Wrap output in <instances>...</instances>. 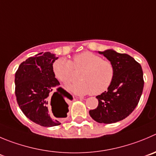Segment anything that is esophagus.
<instances>
[{
  "mask_svg": "<svg viewBox=\"0 0 156 156\" xmlns=\"http://www.w3.org/2000/svg\"><path fill=\"white\" fill-rule=\"evenodd\" d=\"M74 99H83L84 97H83V96H80V97H78V96H74Z\"/></svg>",
  "mask_w": 156,
  "mask_h": 156,
  "instance_id": "34e87169",
  "label": "esophagus"
}]
</instances>
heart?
<instances>
[{"mask_svg":"<svg viewBox=\"0 0 156 156\" xmlns=\"http://www.w3.org/2000/svg\"><path fill=\"white\" fill-rule=\"evenodd\" d=\"M82 71L80 81L69 84L67 89L77 95H99L104 93L112 83L115 75V67L108 60H103L95 53L89 51L75 55L72 61L65 58L57 60L53 64L55 77L66 84L75 77V72Z\"/></svg>","mask_w":156,"mask_h":156,"instance_id":"heart-1","label":"heart"}]
</instances>
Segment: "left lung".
<instances>
[{"label":"left lung","instance_id":"8db88e82","mask_svg":"<svg viewBox=\"0 0 156 156\" xmlns=\"http://www.w3.org/2000/svg\"><path fill=\"white\" fill-rule=\"evenodd\" d=\"M115 67L114 80L107 91L96 96L99 101L90 115L99 123H113L126 118L136 109L144 87L141 65L126 53L107 50L99 52Z\"/></svg>","mask_w":156,"mask_h":156}]
</instances>
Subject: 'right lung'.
<instances>
[{
	"mask_svg": "<svg viewBox=\"0 0 156 156\" xmlns=\"http://www.w3.org/2000/svg\"><path fill=\"white\" fill-rule=\"evenodd\" d=\"M58 57L50 52L40 53L29 57L20 63L15 73V95L19 107L29 119L44 127H51L61 124L53 119L49 106L57 105V112L60 116L66 117L68 112L67 100L73 97L55 78L53 63Z\"/></svg>",
	"mask_w": 156,
	"mask_h": 156,
	"instance_id": "1",
	"label": "right lung"
}]
</instances>
